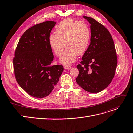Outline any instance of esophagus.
<instances>
[{"instance_id":"obj_1","label":"esophagus","mask_w":133,"mask_h":133,"mask_svg":"<svg viewBox=\"0 0 133 133\" xmlns=\"http://www.w3.org/2000/svg\"><path fill=\"white\" fill-rule=\"evenodd\" d=\"M64 68L65 69H70L72 68V66H65Z\"/></svg>"}]
</instances>
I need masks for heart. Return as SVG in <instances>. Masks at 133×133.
I'll use <instances>...</instances> for the list:
<instances>
[{
    "label": "heart",
    "mask_w": 133,
    "mask_h": 133,
    "mask_svg": "<svg viewBox=\"0 0 133 133\" xmlns=\"http://www.w3.org/2000/svg\"><path fill=\"white\" fill-rule=\"evenodd\" d=\"M90 38V32L87 24L71 19L62 21L57 26L56 34L49 37L50 46L55 55L60 57L65 47L67 48L60 59V63L69 65L76 57L86 51Z\"/></svg>",
    "instance_id": "1"
}]
</instances>
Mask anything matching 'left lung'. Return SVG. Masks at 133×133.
<instances>
[{
    "label": "left lung",
    "mask_w": 133,
    "mask_h": 133,
    "mask_svg": "<svg viewBox=\"0 0 133 133\" xmlns=\"http://www.w3.org/2000/svg\"><path fill=\"white\" fill-rule=\"evenodd\" d=\"M91 24L90 44L80 64L77 83L85 91L98 93L105 89L114 77L117 66V56L110 32L92 17L84 16Z\"/></svg>",
    "instance_id": "8db88e82"
}]
</instances>
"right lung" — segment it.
<instances>
[{
  "mask_svg": "<svg viewBox=\"0 0 133 133\" xmlns=\"http://www.w3.org/2000/svg\"><path fill=\"white\" fill-rule=\"evenodd\" d=\"M56 22L48 21L31 26L22 35L16 48L13 67L16 80L29 95L48 96L64 70L62 65H51L54 55L49 37Z\"/></svg>",
  "mask_w": 133,
  "mask_h": 133,
  "instance_id": "1",
  "label": "right lung"
}]
</instances>
